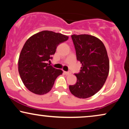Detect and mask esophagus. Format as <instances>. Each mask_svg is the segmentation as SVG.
Here are the masks:
<instances>
[{
    "instance_id": "34e87169",
    "label": "esophagus",
    "mask_w": 129,
    "mask_h": 129,
    "mask_svg": "<svg viewBox=\"0 0 129 129\" xmlns=\"http://www.w3.org/2000/svg\"><path fill=\"white\" fill-rule=\"evenodd\" d=\"M63 73H64L66 75H69L70 74V73L69 72H67V71H63Z\"/></svg>"
}]
</instances>
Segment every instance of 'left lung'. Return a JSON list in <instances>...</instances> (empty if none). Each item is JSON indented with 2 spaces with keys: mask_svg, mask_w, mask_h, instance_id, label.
I'll list each match as a JSON object with an SVG mask.
<instances>
[{
  "mask_svg": "<svg viewBox=\"0 0 129 129\" xmlns=\"http://www.w3.org/2000/svg\"><path fill=\"white\" fill-rule=\"evenodd\" d=\"M71 38L81 70L75 74L77 81L69 89L77 98H87L96 93L106 81L110 70L108 54L102 42L93 36L73 35Z\"/></svg>",
  "mask_w": 129,
  "mask_h": 129,
  "instance_id": "8db88e82",
  "label": "left lung"
}]
</instances>
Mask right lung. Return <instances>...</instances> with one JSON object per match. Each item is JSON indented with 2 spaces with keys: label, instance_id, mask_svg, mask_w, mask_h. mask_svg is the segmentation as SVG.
I'll return each instance as SVG.
<instances>
[{
  "label": "right lung",
  "instance_id": "add662e5",
  "mask_svg": "<svg viewBox=\"0 0 129 129\" xmlns=\"http://www.w3.org/2000/svg\"><path fill=\"white\" fill-rule=\"evenodd\" d=\"M68 39L66 35L45 30L33 35L26 41L19 56L18 71L30 92L42 95L51 90L62 71L46 62L52 59L58 45Z\"/></svg>",
  "mask_w": 129,
  "mask_h": 129
}]
</instances>
